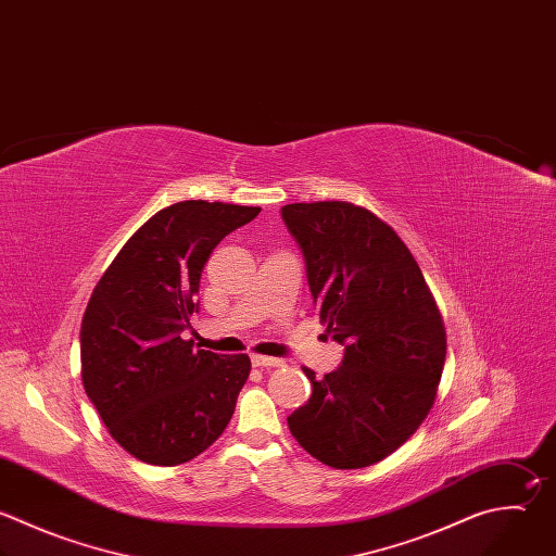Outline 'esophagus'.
Here are the masks:
<instances>
[{
    "instance_id": "34e87169",
    "label": "esophagus",
    "mask_w": 556,
    "mask_h": 556,
    "mask_svg": "<svg viewBox=\"0 0 556 556\" xmlns=\"http://www.w3.org/2000/svg\"><path fill=\"white\" fill-rule=\"evenodd\" d=\"M251 362H253V366H257V368H275V366H283V359H279V357H268V355H253V357H251Z\"/></svg>"
}]
</instances>
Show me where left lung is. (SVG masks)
I'll return each mask as SVG.
<instances>
[{"label": "left lung", "mask_w": 556, "mask_h": 556, "mask_svg": "<svg viewBox=\"0 0 556 556\" xmlns=\"http://www.w3.org/2000/svg\"><path fill=\"white\" fill-rule=\"evenodd\" d=\"M281 218L305 260L314 305L344 346L336 371L288 417L299 445L336 469L380 463L428 417L445 364V327L400 236L351 203H292Z\"/></svg>", "instance_id": "left-lung-1"}]
</instances>
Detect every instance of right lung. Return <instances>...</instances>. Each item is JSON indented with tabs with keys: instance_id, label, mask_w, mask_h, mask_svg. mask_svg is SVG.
Listing matches in <instances>:
<instances>
[{
	"instance_id": "obj_1",
	"label": "right lung",
	"mask_w": 556,
	"mask_h": 556,
	"mask_svg": "<svg viewBox=\"0 0 556 556\" xmlns=\"http://www.w3.org/2000/svg\"><path fill=\"white\" fill-rule=\"evenodd\" d=\"M262 210L182 201L156 212L98 281L80 327L85 393L111 437L148 465L205 452L233 417L249 355L194 349L201 273L225 236Z\"/></svg>"
}]
</instances>
